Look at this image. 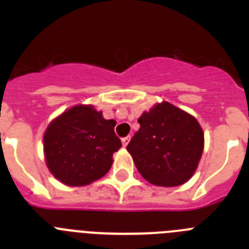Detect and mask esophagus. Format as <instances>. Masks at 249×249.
Here are the masks:
<instances>
[{"mask_svg": "<svg viewBox=\"0 0 249 249\" xmlns=\"http://www.w3.org/2000/svg\"><path fill=\"white\" fill-rule=\"evenodd\" d=\"M129 141H131V137H124V138H122V144H123V147H126L127 144L129 143Z\"/></svg>", "mask_w": 249, "mask_h": 249, "instance_id": "obj_1", "label": "esophagus"}]
</instances>
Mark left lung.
Here are the masks:
<instances>
[{
    "label": "left lung",
    "mask_w": 249,
    "mask_h": 249,
    "mask_svg": "<svg viewBox=\"0 0 249 249\" xmlns=\"http://www.w3.org/2000/svg\"><path fill=\"white\" fill-rule=\"evenodd\" d=\"M140 129L127 146L141 176L149 183H186L198 167L204 135L192 114L163 101L138 118Z\"/></svg>",
    "instance_id": "8db88e82"
}]
</instances>
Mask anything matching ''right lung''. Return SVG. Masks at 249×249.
<instances>
[{
    "mask_svg": "<svg viewBox=\"0 0 249 249\" xmlns=\"http://www.w3.org/2000/svg\"><path fill=\"white\" fill-rule=\"evenodd\" d=\"M116 121L105 120L91 105H77L59 114L43 135L50 172L66 186L81 187L102 178L122 147Z\"/></svg>",
    "mask_w": 249,
    "mask_h": 249,
    "instance_id": "add662e5",
    "label": "right lung"
}]
</instances>
